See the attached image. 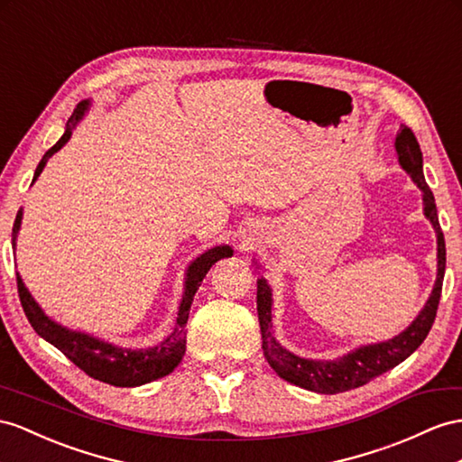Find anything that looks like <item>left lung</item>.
Masks as SVG:
<instances>
[{
	"mask_svg": "<svg viewBox=\"0 0 462 462\" xmlns=\"http://www.w3.org/2000/svg\"><path fill=\"white\" fill-rule=\"evenodd\" d=\"M396 152L398 160L410 175L413 183H416L423 191V210L433 224L437 234V281L428 304L411 326L396 336L394 339H388L384 344L365 346L355 349L353 353L346 355L337 361H312L302 359L292 355L291 351L282 349L277 339L271 332V289L265 279L257 281V316L259 326H262V339H263V353L267 363L273 366L275 373L285 378L287 383L297 384L300 388L312 390V393L320 394H337L346 393L351 388H359L366 384L378 374H383L390 369H394L398 363L416 351L421 341L428 337L433 320L437 316V306H439L441 289H443V277H445V236L439 226V218H437V207L430 185L425 183L423 177V160L421 150L418 144L416 134L411 128L402 126L396 136Z\"/></svg>",
	"mask_w": 462,
	"mask_h": 462,
	"instance_id": "8db88e82",
	"label": "left lung"
}]
</instances>
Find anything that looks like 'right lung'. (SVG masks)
Returning <instances> with one entry per match:
<instances>
[{"label":"right lung","mask_w":462,"mask_h":462,"mask_svg":"<svg viewBox=\"0 0 462 462\" xmlns=\"http://www.w3.org/2000/svg\"><path fill=\"white\" fill-rule=\"evenodd\" d=\"M88 109V101L79 103L78 109L74 111L72 118H69L66 125V133L62 138L56 142V144L44 153L42 160L37 165V171H34L32 181L41 175L42 168L49 162L54 152L60 150L66 142L72 136V128L74 125L84 116V111ZM21 226V210L15 218L14 224V245H15V236ZM232 255V247L230 245H217L212 250L205 252L200 257H197L195 262L189 265L187 271V281H185V294L180 306V314H177V324L173 328L171 336L162 341L160 346L152 347V349H125V347H116L111 344H105V341H99L96 337H89L88 334H79L72 332V329H66L60 324L52 322L49 316H44V312L39 309V304L32 300L29 294L27 287L23 285L21 277L17 275V291H19V299L21 306L25 310V316L29 324L32 326L34 332H37L41 337H44L49 344L60 349L66 357L72 361L76 366H79L81 371L89 374L96 381L107 383L113 386H140L156 381V378H162L165 374H170L177 365L181 363L183 355H185V324L189 318V310H191V302L197 289L203 282L205 275L208 273V269L215 265L218 259L222 257H230Z\"/></svg>","instance_id":"right-lung-1"}]
</instances>
